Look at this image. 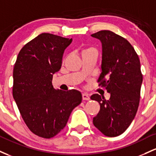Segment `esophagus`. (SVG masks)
<instances>
[{"label":"esophagus","instance_id":"obj_1","mask_svg":"<svg viewBox=\"0 0 156 156\" xmlns=\"http://www.w3.org/2000/svg\"><path fill=\"white\" fill-rule=\"evenodd\" d=\"M83 100H89L90 99V97L87 94H83Z\"/></svg>","mask_w":156,"mask_h":156}]
</instances>
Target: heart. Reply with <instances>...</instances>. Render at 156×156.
Instances as JSON below:
<instances>
[{
  "instance_id": "obj_1",
  "label": "heart",
  "mask_w": 156,
  "mask_h": 156,
  "mask_svg": "<svg viewBox=\"0 0 156 156\" xmlns=\"http://www.w3.org/2000/svg\"><path fill=\"white\" fill-rule=\"evenodd\" d=\"M87 50H89V49H86V50H84V51H87Z\"/></svg>"
}]
</instances>
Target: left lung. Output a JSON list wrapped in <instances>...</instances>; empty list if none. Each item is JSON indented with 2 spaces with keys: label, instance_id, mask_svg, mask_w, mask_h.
<instances>
[{
  "label": "left lung",
  "instance_id": "obj_1",
  "mask_svg": "<svg viewBox=\"0 0 156 156\" xmlns=\"http://www.w3.org/2000/svg\"><path fill=\"white\" fill-rule=\"evenodd\" d=\"M91 37L100 40L102 47L99 85L111 94L108 100L97 94L90 97L100 105L93 123L106 136L115 137L127 130L139 108L143 81L141 64L133 47L122 37L108 30Z\"/></svg>",
  "mask_w": 156,
  "mask_h": 156
}]
</instances>
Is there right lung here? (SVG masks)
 I'll use <instances>...</instances> for the list:
<instances>
[{
  "instance_id": "right-lung-1",
  "label": "right lung",
  "mask_w": 156,
  "mask_h": 156,
  "mask_svg": "<svg viewBox=\"0 0 156 156\" xmlns=\"http://www.w3.org/2000/svg\"><path fill=\"white\" fill-rule=\"evenodd\" d=\"M71 42V38L42 33L26 43L17 57L13 98L26 125L40 137L50 139L59 133L82 101L80 91L56 90L51 83Z\"/></svg>"
}]
</instances>
